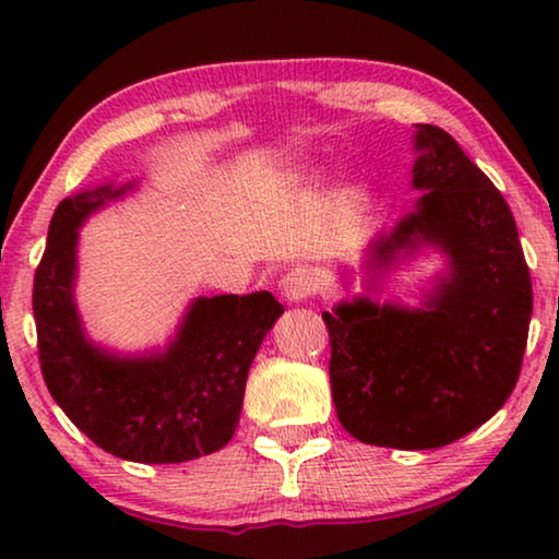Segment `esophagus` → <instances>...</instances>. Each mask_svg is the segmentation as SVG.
Returning a JSON list of instances; mask_svg holds the SVG:
<instances>
[{"label": "esophagus", "instance_id": "obj_1", "mask_svg": "<svg viewBox=\"0 0 559 559\" xmlns=\"http://www.w3.org/2000/svg\"><path fill=\"white\" fill-rule=\"evenodd\" d=\"M316 293V277H312L310 270L305 266H297V270L287 272V277L282 280V295H285L287 302H302Z\"/></svg>", "mask_w": 559, "mask_h": 559}]
</instances>
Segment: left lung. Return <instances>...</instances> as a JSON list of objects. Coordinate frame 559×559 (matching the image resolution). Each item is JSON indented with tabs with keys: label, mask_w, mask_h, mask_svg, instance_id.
Instances as JSON below:
<instances>
[{
	"label": "left lung",
	"mask_w": 559,
	"mask_h": 559,
	"mask_svg": "<svg viewBox=\"0 0 559 559\" xmlns=\"http://www.w3.org/2000/svg\"><path fill=\"white\" fill-rule=\"evenodd\" d=\"M415 209L366 243L364 287L417 254L442 270L419 305L354 295L323 312L341 425L379 448L430 450L488 423L514 392L532 320V280L516 221L453 136L412 134Z\"/></svg>",
	"instance_id": "obj_1"
}]
</instances>
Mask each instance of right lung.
<instances>
[{
    "mask_svg": "<svg viewBox=\"0 0 559 559\" xmlns=\"http://www.w3.org/2000/svg\"><path fill=\"white\" fill-rule=\"evenodd\" d=\"M136 186L104 180L52 213L33 287L37 350L52 400L98 448L132 463H186L234 438L251 361L285 308L266 289L195 297L163 348L124 354L91 338L75 302L79 228Z\"/></svg>",
    "mask_w": 559,
    "mask_h": 559,
    "instance_id": "obj_1",
    "label": "right lung"
}]
</instances>
